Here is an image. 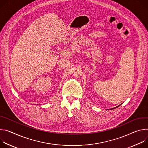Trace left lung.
<instances>
[{
  "mask_svg": "<svg viewBox=\"0 0 148 148\" xmlns=\"http://www.w3.org/2000/svg\"><path fill=\"white\" fill-rule=\"evenodd\" d=\"M120 105H119V106H116V107H115V108H111V109H110V110H112V109H115V108H118V107H119ZM107 110H109V109H107Z\"/></svg>",
  "mask_w": 148,
  "mask_h": 148,
  "instance_id": "left-lung-1",
  "label": "left lung"
}]
</instances>
